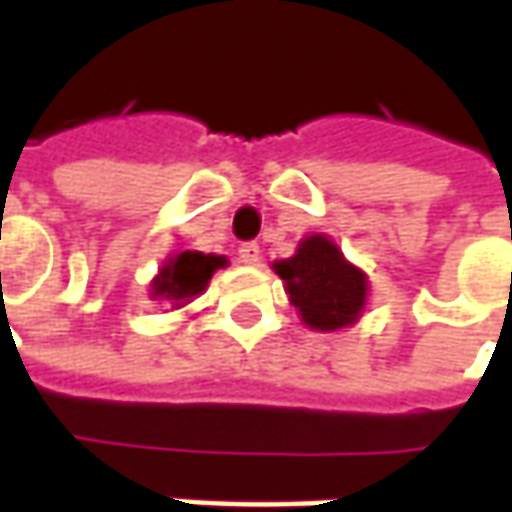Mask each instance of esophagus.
I'll use <instances>...</instances> for the list:
<instances>
[{
    "mask_svg": "<svg viewBox=\"0 0 512 512\" xmlns=\"http://www.w3.org/2000/svg\"><path fill=\"white\" fill-rule=\"evenodd\" d=\"M238 260L246 263V266H257L260 263V246L257 243H243L238 249Z\"/></svg>",
    "mask_w": 512,
    "mask_h": 512,
    "instance_id": "obj_1",
    "label": "esophagus"
}]
</instances>
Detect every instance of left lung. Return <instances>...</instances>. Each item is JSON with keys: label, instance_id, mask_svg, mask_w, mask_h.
<instances>
[{"label": "left lung", "instance_id": "obj_1", "mask_svg": "<svg viewBox=\"0 0 512 512\" xmlns=\"http://www.w3.org/2000/svg\"><path fill=\"white\" fill-rule=\"evenodd\" d=\"M271 269L283 280L288 302L297 308L302 325L319 333L356 325L370 300L367 274L322 232L302 238L297 252L274 260Z\"/></svg>", "mask_w": 512, "mask_h": 512}]
</instances>
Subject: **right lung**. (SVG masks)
Segmentation results:
<instances>
[{"label":"right lung","mask_w":512,"mask_h":512,"mask_svg":"<svg viewBox=\"0 0 512 512\" xmlns=\"http://www.w3.org/2000/svg\"><path fill=\"white\" fill-rule=\"evenodd\" d=\"M227 263L224 255H204L196 249L173 252L148 285V297L159 305H170V311H179L187 302L196 300L198 294H204L212 274L224 269Z\"/></svg>","instance_id":"right-lung-1"}]
</instances>
